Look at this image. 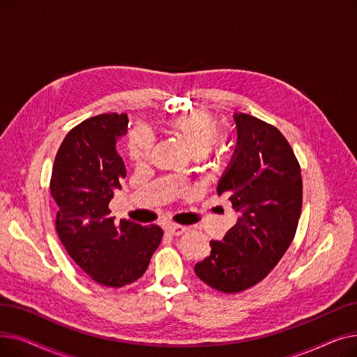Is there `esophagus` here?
Listing matches in <instances>:
<instances>
[{
    "mask_svg": "<svg viewBox=\"0 0 357 357\" xmlns=\"http://www.w3.org/2000/svg\"><path fill=\"white\" fill-rule=\"evenodd\" d=\"M186 231V227L179 226V224H169L166 227V233L171 234V236H181Z\"/></svg>",
    "mask_w": 357,
    "mask_h": 357,
    "instance_id": "esophagus-1",
    "label": "esophagus"
}]
</instances>
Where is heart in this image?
Wrapping results in <instances>:
<instances>
[{
  "instance_id": "heart-1",
  "label": "heart",
  "mask_w": 357,
  "mask_h": 357,
  "mask_svg": "<svg viewBox=\"0 0 357 357\" xmlns=\"http://www.w3.org/2000/svg\"><path fill=\"white\" fill-rule=\"evenodd\" d=\"M169 130L179 137L194 156L202 158L218 144L222 128L220 121L208 112L197 111L192 114L175 119L167 123ZM152 139L143 128H136L128 136V156L136 165H142L149 158Z\"/></svg>"
}]
</instances>
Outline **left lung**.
<instances>
[{"label":"left lung","instance_id":"left-lung-1","mask_svg":"<svg viewBox=\"0 0 357 357\" xmlns=\"http://www.w3.org/2000/svg\"><path fill=\"white\" fill-rule=\"evenodd\" d=\"M237 146L220 178L237 222L195 265L208 287L236 294L259 284L278 265L295 236L303 208L301 167L280 131L249 114H234Z\"/></svg>","mask_w":357,"mask_h":357}]
</instances>
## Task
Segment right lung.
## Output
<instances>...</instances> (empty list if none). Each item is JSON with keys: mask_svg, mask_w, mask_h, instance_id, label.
I'll return each mask as SVG.
<instances>
[{"mask_svg": "<svg viewBox=\"0 0 357 357\" xmlns=\"http://www.w3.org/2000/svg\"><path fill=\"white\" fill-rule=\"evenodd\" d=\"M127 124L124 112H109L73 127L56 153L50 178L62 245L91 279L111 288L137 280L163 236L155 224L143 227L109 217L108 204L126 176L116 144L127 135Z\"/></svg>", "mask_w": 357, "mask_h": 357, "instance_id": "right-lung-1", "label": "right lung"}]
</instances>
